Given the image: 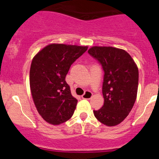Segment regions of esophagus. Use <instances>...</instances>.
<instances>
[{
    "label": "esophagus",
    "mask_w": 159,
    "mask_h": 159,
    "mask_svg": "<svg viewBox=\"0 0 159 159\" xmlns=\"http://www.w3.org/2000/svg\"><path fill=\"white\" fill-rule=\"evenodd\" d=\"M81 97H82V98L84 99H90L91 97H92V93L89 91H85V92L84 93V94H83Z\"/></svg>",
    "instance_id": "34e87169"
}]
</instances>
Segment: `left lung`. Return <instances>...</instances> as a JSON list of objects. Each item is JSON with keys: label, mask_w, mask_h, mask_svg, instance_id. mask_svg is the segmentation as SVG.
<instances>
[{"label": "left lung", "mask_w": 159, "mask_h": 159, "mask_svg": "<svg viewBox=\"0 0 159 159\" xmlns=\"http://www.w3.org/2000/svg\"><path fill=\"white\" fill-rule=\"evenodd\" d=\"M89 54L104 70V105L94 110L95 118L107 126L120 124L132 109L137 97L139 69L125 51L113 47H92Z\"/></svg>", "instance_id": "left-lung-1"}]
</instances>
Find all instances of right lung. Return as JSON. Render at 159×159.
Returning <instances> with one entry per match:
<instances>
[{
	"mask_svg": "<svg viewBox=\"0 0 159 159\" xmlns=\"http://www.w3.org/2000/svg\"><path fill=\"white\" fill-rule=\"evenodd\" d=\"M87 49V46L52 44L39 51L32 60V98L38 113L50 124L65 122L75 112L78 100L71 95L65 77L70 65Z\"/></svg>",
	"mask_w": 159,
	"mask_h": 159,
	"instance_id": "right-lung-1",
	"label": "right lung"
}]
</instances>
